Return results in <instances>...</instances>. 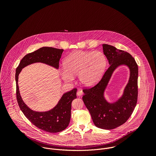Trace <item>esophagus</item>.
Here are the masks:
<instances>
[{"mask_svg":"<svg viewBox=\"0 0 156 156\" xmlns=\"http://www.w3.org/2000/svg\"><path fill=\"white\" fill-rule=\"evenodd\" d=\"M83 93L81 90H78V92H77V96H83Z\"/></svg>","mask_w":156,"mask_h":156,"instance_id":"34e87169","label":"esophagus"}]
</instances>
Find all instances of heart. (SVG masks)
<instances>
[{
	"instance_id": "b5f03b06",
	"label": "heart",
	"mask_w": 156,
	"mask_h": 156,
	"mask_svg": "<svg viewBox=\"0 0 156 156\" xmlns=\"http://www.w3.org/2000/svg\"><path fill=\"white\" fill-rule=\"evenodd\" d=\"M107 65V58L101 51H76L65 58L61 75L67 81L78 75L82 85L93 87L101 79Z\"/></svg>"
}]
</instances>
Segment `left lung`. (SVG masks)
Segmentation results:
<instances>
[{
    "mask_svg": "<svg viewBox=\"0 0 156 156\" xmlns=\"http://www.w3.org/2000/svg\"><path fill=\"white\" fill-rule=\"evenodd\" d=\"M102 50L110 66L98 84L83 90V101L96 126L112 129L125 123L136 105L138 67L135 58L127 52L105 44L102 45ZM122 66L129 69V81L122 96L115 101L109 102L105 97V92L113 72Z\"/></svg>",
    "mask_w": 156,
    "mask_h": 156,
    "instance_id": "8db88e82",
    "label": "left lung"
}]
</instances>
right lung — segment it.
Here are the masks:
<instances>
[{
	"label": "right lung",
	"instance_id": "1",
	"mask_svg": "<svg viewBox=\"0 0 156 156\" xmlns=\"http://www.w3.org/2000/svg\"><path fill=\"white\" fill-rule=\"evenodd\" d=\"M63 49L50 47H42L28 54L20 62L16 69L15 81L16 99L19 107L25 117L36 127L49 133H57L64 130L69 125L71 118L72 102L76 98L77 89L65 93L58 103L52 109L46 112H37L31 110L22 99L18 86V76L25 66L34 63H42L57 70L59 60Z\"/></svg>",
	"mask_w": 156,
	"mask_h": 156
}]
</instances>
